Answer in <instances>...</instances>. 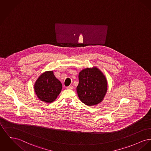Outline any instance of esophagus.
<instances>
[{"label": "esophagus", "instance_id": "1", "mask_svg": "<svg viewBox=\"0 0 151 151\" xmlns=\"http://www.w3.org/2000/svg\"><path fill=\"white\" fill-rule=\"evenodd\" d=\"M67 89H73V86H68L67 87Z\"/></svg>", "mask_w": 151, "mask_h": 151}]
</instances>
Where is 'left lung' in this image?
<instances>
[{
  "instance_id": "obj_1",
  "label": "left lung",
  "mask_w": 151,
  "mask_h": 151,
  "mask_svg": "<svg viewBox=\"0 0 151 151\" xmlns=\"http://www.w3.org/2000/svg\"><path fill=\"white\" fill-rule=\"evenodd\" d=\"M78 95L81 102L88 106L101 103L106 95L108 83L106 76L96 67L86 68L79 73Z\"/></svg>"
}]
</instances>
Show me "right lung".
I'll return each mask as SVG.
<instances>
[{"mask_svg":"<svg viewBox=\"0 0 151 151\" xmlns=\"http://www.w3.org/2000/svg\"><path fill=\"white\" fill-rule=\"evenodd\" d=\"M62 89V84L54 75L53 71H45L36 80L34 91L38 99L46 103L54 101Z\"/></svg>","mask_w":151,"mask_h":151,"instance_id":"1","label":"right lung"}]
</instances>
